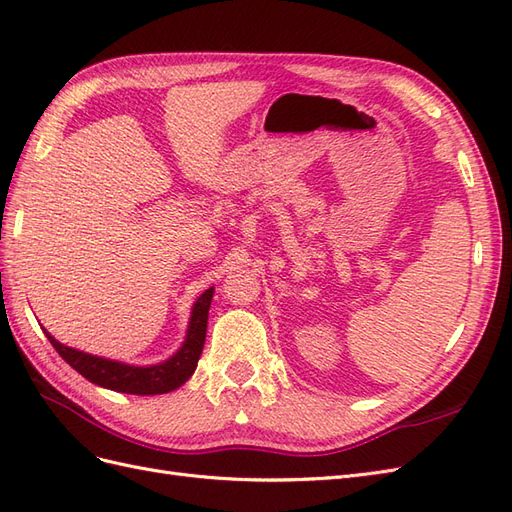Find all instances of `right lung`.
<instances>
[{
	"label": "right lung",
	"instance_id": "add662e5",
	"mask_svg": "<svg viewBox=\"0 0 512 512\" xmlns=\"http://www.w3.org/2000/svg\"><path fill=\"white\" fill-rule=\"evenodd\" d=\"M211 297L213 288L205 290L194 303L188 337H185V344L181 346V350L175 356H170L168 361L153 367H132L117 361H106L100 359V356H91L59 344L49 333H46V337H49V342L59 352L61 359L79 371V374L89 382L100 384L104 389L130 395H162L179 389V386L194 374L200 352H203L205 346Z\"/></svg>",
	"mask_w": 512,
	"mask_h": 512
}]
</instances>
